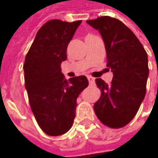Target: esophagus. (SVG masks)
I'll use <instances>...</instances> for the list:
<instances>
[{
	"mask_svg": "<svg viewBox=\"0 0 158 158\" xmlns=\"http://www.w3.org/2000/svg\"><path fill=\"white\" fill-rule=\"evenodd\" d=\"M87 78H88L89 84H90V85H93V84H94V82H95L94 77H92V76H87Z\"/></svg>",
	"mask_w": 158,
	"mask_h": 158,
	"instance_id": "esophagus-1",
	"label": "esophagus"
}]
</instances>
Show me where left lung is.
Returning <instances> with one entry per match:
<instances>
[{
  "label": "left lung",
  "mask_w": 158,
  "mask_h": 158,
  "mask_svg": "<svg viewBox=\"0 0 158 158\" xmlns=\"http://www.w3.org/2000/svg\"><path fill=\"white\" fill-rule=\"evenodd\" d=\"M103 38L106 67L113 77L111 83L96 79L101 96L94 111L101 122L111 128H120L135 116L146 94L149 76L148 55L136 36L121 21L111 16L88 20Z\"/></svg>",
  "instance_id": "left-lung-1"
}]
</instances>
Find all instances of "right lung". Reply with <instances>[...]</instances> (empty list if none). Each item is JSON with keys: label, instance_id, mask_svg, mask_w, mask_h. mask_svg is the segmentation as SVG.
Wrapping results in <instances>:
<instances>
[{"label": "right lung", "instance_id": "1", "mask_svg": "<svg viewBox=\"0 0 158 158\" xmlns=\"http://www.w3.org/2000/svg\"><path fill=\"white\" fill-rule=\"evenodd\" d=\"M81 23L46 22L37 32L23 64L31 111L40 128L51 136L63 135L71 128L76 99L89 85L85 76L66 80L60 68L67 60L68 45Z\"/></svg>", "mask_w": 158, "mask_h": 158}]
</instances>
